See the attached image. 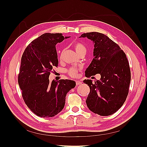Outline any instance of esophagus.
<instances>
[{"label": "esophagus", "mask_w": 147, "mask_h": 147, "mask_svg": "<svg viewBox=\"0 0 147 147\" xmlns=\"http://www.w3.org/2000/svg\"><path fill=\"white\" fill-rule=\"evenodd\" d=\"M82 83V82H80V81H76V84L77 85H80V84H81Z\"/></svg>", "instance_id": "34e87169"}]
</instances>
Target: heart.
Wrapping results in <instances>:
<instances>
[{"label":"heart","instance_id":"obj_1","mask_svg":"<svg viewBox=\"0 0 147 147\" xmlns=\"http://www.w3.org/2000/svg\"><path fill=\"white\" fill-rule=\"evenodd\" d=\"M74 47L75 51L77 52L78 55L82 54V53H86V48L83 43L81 42H75L74 44ZM63 54V53H62ZM61 54V55H62ZM78 69H71L68 70V74L70 76L72 77H76L78 75Z\"/></svg>","mask_w":147,"mask_h":147}]
</instances>
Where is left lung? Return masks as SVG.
I'll return each instance as SVG.
<instances>
[{
    "mask_svg": "<svg viewBox=\"0 0 147 147\" xmlns=\"http://www.w3.org/2000/svg\"><path fill=\"white\" fill-rule=\"evenodd\" d=\"M80 37L91 40L94 47V58L85 70V76L90 78L99 74L101 77L94 83L88 79L83 81L90 88L86 105L100 116L112 115L121 107L128 94L131 71L126 54L103 34L88 32Z\"/></svg>",
    "mask_w": 147,
    "mask_h": 147,
    "instance_id": "8db88e82",
    "label": "left lung"
}]
</instances>
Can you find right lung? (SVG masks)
<instances>
[{"label":"right lung","mask_w":147,"mask_h":147,"mask_svg":"<svg viewBox=\"0 0 147 147\" xmlns=\"http://www.w3.org/2000/svg\"><path fill=\"white\" fill-rule=\"evenodd\" d=\"M69 37L59 33L43 34L26 47L22 56L18 75L22 96L40 117H53L61 112L67 93L76 85L67 79L49 80L53 67L58 65L56 45Z\"/></svg>","instance_id":"right-lung-1"}]
</instances>
